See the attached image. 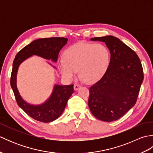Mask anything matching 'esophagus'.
I'll list each match as a JSON object with an SVG mask.
<instances>
[{
  "label": "esophagus",
  "mask_w": 153,
  "mask_h": 153,
  "mask_svg": "<svg viewBox=\"0 0 153 153\" xmlns=\"http://www.w3.org/2000/svg\"><path fill=\"white\" fill-rule=\"evenodd\" d=\"M81 87V85H79V84H75L74 85V90H77L78 89H79Z\"/></svg>",
  "instance_id": "1"
}]
</instances>
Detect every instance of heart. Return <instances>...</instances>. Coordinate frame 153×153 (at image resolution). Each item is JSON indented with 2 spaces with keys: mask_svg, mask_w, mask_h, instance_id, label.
<instances>
[{
  "mask_svg": "<svg viewBox=\"0 0 153 153\" xmlns=\"http://www.w3.org/2000/svg\"><path fill=\"white\" fill-rule=\"evenodd\" d=\"M64 60L58 69L66 79H72L79 70V76L87 83H94L101 77L109 63V51L101 43H78L65 51Z\"/></svg>",
  "mask_w": 153,
  "mask_h": 153,
  "instance_id": "obj_1",
  "label": "heart"
}]
</instances>
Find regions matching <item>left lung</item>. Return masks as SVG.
<instances>
[{"instance_id": "obj_1", "label": "left lung", "mask_w": 153, "mask_h": 153, "mask_svg": "<svg viewBox=\"0 0 153 153\" xmlns=\"http://www.w3.org/2000/svg\"><path fill=\"white\" fill-rule=\"evenodd\" d=\"M105 43L110 60L105 74L89 88L88 105L97 119L118 120L137 102L143 81V70L137 54L119 39L105 36L91 39Z\"/></svg>"}]
</instances>
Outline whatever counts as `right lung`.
<instances>
[{"mask_svg":"<svg viewBox=\"0 0 153 153\" xmlns=\"http://www.w3.org/2000/svg\"><path fill=\"white\" fill-rule=\"evenodd\" d=\"M64 37H51L35 40L19 51L13 62L10 85L18 105L30 116L39 122L47 123L59 118L62 114L68 99L74 93V85L54 86L51 97L43 105H31L24 101L16 86V75L18 67L23 61L32 55H37L45 59L56 62L58 54L67 43Z\"/></svg>","mask_w":153,"mask_h":153,"instance_id":"1","label":"right lung"}]
</instances>
